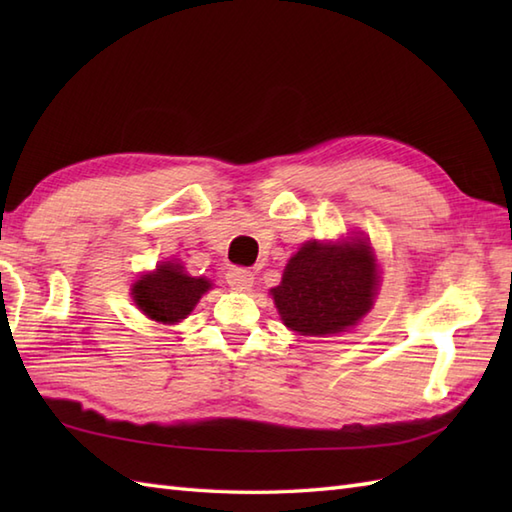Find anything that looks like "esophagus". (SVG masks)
Instances as JSON below:
<instances>
[{"label":"esophagus","instance_id":"1","mask_svg":"<svg viewBox=\"0 0 512 512\" xmlns=\"http://www.w3.org/2000/svg\"><path fill=\"white\" fill-rule=\"evenodd\" d=\"M253 281H255V275L246 268H231L226 273V284L235 290H250Z\"/></svg>","mask_w":512,"mask_h":512}]
</instances>
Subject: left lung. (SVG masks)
Here are the masks:
<instances>
[{
    "instance_id": "obj_1",
    "label": "left lung",
    "mask_w": 512,
    "mask_h": 512,
    "mask_svg": "<svg viewBox=\"0 0 512 512\" xmlns=\"http://www.w3.org/2000/svg\"><path fill=\"white\" fill-rule=\"evenodd\" d=\"M378 266L367 239H310L286 264L270 290L286 328L303 336L347 332L372 310Z\"/></svg>"
}]
</instances>
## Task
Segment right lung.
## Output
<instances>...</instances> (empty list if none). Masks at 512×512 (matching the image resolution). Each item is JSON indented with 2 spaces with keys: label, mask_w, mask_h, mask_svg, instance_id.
<instances>
[{
  "label": "right lung",
  "mask_w": 512,
  "mask_h": 512,
  "mask_svg": "<svg viewBox=\"0 0 512 512\" xmlns=\"http://www.w3.org/2000/svg\"><path fill=\"white\" fill-rule=\"evenodd\" d=\"M206 290H211L209 279L187 275L178 262H162L154 273L138 277L132 297L147 319L173 325L189 317Z\"/></svg>",
  "instance_id": "obj_1"
}]
</instances>
